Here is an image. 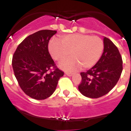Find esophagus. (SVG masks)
Instances as JSON below:
<instances>
[{"label":"esophagus","mask_w":131,"mask_h":131,"mask_svg":"<svg viewBox=\"0 0 131 131\" xmlns=\"http://www.w3.org/2000/svg\"><path fill=\"white\" fill-rule=\"evenodd\" d=\"M66 75L69 77H71L72 75H73V73H69V72H66Z\"/></svg>","instance_id":"obj_1"}]
</instances>
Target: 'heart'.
Segmentation results:
<instances>
[{"instance_id":"b5f03b06","label":"heart","mask_w":131,"mask_h":131,"mask_svg":"<svg viewBox=\"0 0 131 131\" xmlns=\"http://www.w3.org/2000/svg\"><path fill=\"white\" fill-rule=\"evenodd\" d=\"M104 48L103 41L97 36L70 34L62 36L60 40L52 38L49 44L51 56L62 62L71 54V57L60 64L65 70L87 69L93 66L100 58Z\"/></svg>"}]
</instances>
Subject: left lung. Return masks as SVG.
<instances>
[{
  "label": "left lung",
  "instance_id": "obj_1",
  "mask_svg": "<svg viewBox=\"0 0 131 131\" xmlns=\"http://www.w3.org/2000/svg\"><path fill=\"white\" fill-rule=\"evenodd\" d=\"M103 54L94 66L80 73L82 82L79 90L90 98H99L116 86L123 70V61L117 47L108 38H103Z\"/></svg>",
  "mask_w": 131,
  "mask_h": 131
}]
</instances>
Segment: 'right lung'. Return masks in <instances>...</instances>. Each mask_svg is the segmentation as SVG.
<instances>
[{"label": "right lung", "mask_w": 131, "mask_h": 131, "mask_svg": "<svg viewBox=\"0 0 131 131\" xmlns=\"http://www.w3.org/2000/svg\"><path fill=\"white\" fill-rule=\"evenodd\" d=\"M56 30H42L28 36L17 48L12 58L15 77L22 90L37 100L48 98L55 91L63 72L55 66L48 43ZM53 67L54 70L48 71Z\"/></svg>", "instance_id": "add662e5"}]
</instances>
